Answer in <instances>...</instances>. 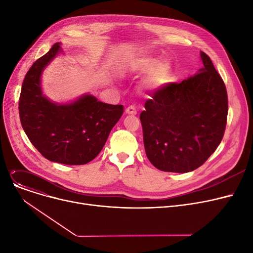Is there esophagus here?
I'll use <instances>...</instances> for the list:
<instances>
[{"instance_id":"esophagus-1","label":"esophagus","mask_w":253,"mask_h":253,"mask_svg":"<svg viewBox=\"0 0 253 253\" xmlns=\"http://www.w3.org/2000/svg\"><path fill=\"white\" fill-rule=\"evenodd\" d=\"M126 114H128V115H136V109L134 108L133 105H130V106H128V108L126 109Z\"/></svg>"}]
</instances>
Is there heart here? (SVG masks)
<instances>
[{"mask_svg":"<svg viewBox=\"0 0 253 253\" xmlns=\"http://www.w3.org/2000/svg\"><path fill=\"white\" fill-rule=\"evenodd\" d=\"M124 69L130 74H144L145 84L155 89H161L170 82L172 68L168 61L158 62V58L150 55H137L126 60Z\"/></svg>","mask_w":253,"mask_h":253,"instance_id":"b5f03b06","label":"heart"}]
</instances>
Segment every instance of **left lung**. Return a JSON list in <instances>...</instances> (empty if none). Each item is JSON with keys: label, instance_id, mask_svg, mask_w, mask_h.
Wrapping results in <instances>:
<instances>
[{"label": "left lung", "instance_id": "8db88e82", "mask_svg": "<svg viewBox=\"0 0 253 253\" xmlns=\"http://www.w3.org/2000/svg\"><path fill=\"white\" fill-rule=\"evenodd\" d=\"M180 83L152 94L140 114L144 150L159 170L185 173L200 167L219 145L227 124L228 95L211 59Z\"/></svg>", "mask_w": 253, "mask_h": 253}]
</instances>
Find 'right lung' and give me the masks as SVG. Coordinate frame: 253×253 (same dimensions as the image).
Listing matches in <instances>:
<instances>
[{
	"label": "right lung",
	"mask_w": 253,
	"mask_h": 253,
	"mask_svg": "<svg viewBox=\"0 0 253 253\" xmlns=\"http://www.w3.org/2000/svg\"><path fill=\"white\" fill-rule=\"evenodd\" d=\"M60 45H53L26 74L19 98L20 122L34 147L49 161L83 165L100 153L124 106L101 102L91 94L65 103L43 94V71L62 52Z\"/></svg>",
	"instance_id": "add662e5"
}]
</instances>
